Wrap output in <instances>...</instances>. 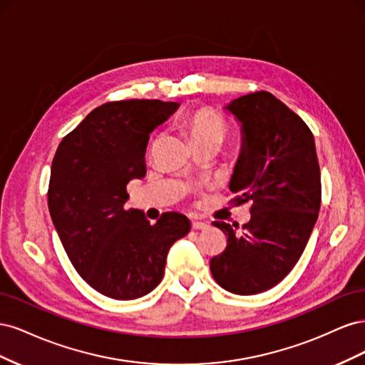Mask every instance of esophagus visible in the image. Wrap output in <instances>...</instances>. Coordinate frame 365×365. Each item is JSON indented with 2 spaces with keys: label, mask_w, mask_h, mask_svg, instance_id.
Masks as SVG:
<instances>
[{
  "label": "esophagus",
  "mask_w": 365,
  "mask_h": 365,
  "mask_svg": "<svg viewBox=\"0 0 365 365\" xmlns=\"http://www.w3.org/2000/svg\"><path fill=\"white\" fill-rule=\"evenodd\" d=\"M192 228L193 230H205V228H208V224L201 222V220H192Z\"/></svg>",
  "instance_id": "obj_1"
}]
</instances>
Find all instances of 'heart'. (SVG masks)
<instances>
[{
    "instance_id": "1",
    "label": "heart",
    "mask_w": 365,
    "mask_h": 365,
    "mask_svg": "<svg viewBox=\"0 0 365 365\" xmlns=\"http://www.w3.org/2000/svg\"><path fill=\"white\" fill-rule=\"evenodd\" d=\"M180 125L189 135L193 145H215L220 146L228 137L227 120L212 108H193L184 113L180 118Z\"/></svg>"
}]
</instances>
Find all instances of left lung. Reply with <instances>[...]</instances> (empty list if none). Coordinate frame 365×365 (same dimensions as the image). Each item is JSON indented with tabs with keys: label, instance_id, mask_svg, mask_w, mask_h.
<instances>
[{
	"label": "left lung",
	"instance_id": "left-lung-1",
	"mask_svg": "<svg viewBox=\"0 0 365 365\" xmlns=\"http://www.w3.org/2000/svg\"><path fill=\"white\" fill-rule=\"evenodd\" d=\"M242 123V150L230 190L236 205L251 202V219L210 260L219 286L239 295L271 289L303 254L322 204V175L311 129L268 91L242 96L227 106Z\"/></svg>",
	"mask_w": 365,
	"mask_h": 365
}]
</instances>
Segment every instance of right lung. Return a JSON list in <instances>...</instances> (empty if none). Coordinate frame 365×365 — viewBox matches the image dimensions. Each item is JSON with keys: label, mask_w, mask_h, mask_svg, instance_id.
I'll use <instances>...</instances> for the list:
<instances>
[{"label": "right lung", "mask_w": 365, "mask_h": 365, "mask_svg": "<svg viewBox=\"0 0 365 365\" xmlns=\"http://www.w3.org/2000/svg\"><path fill=\"white\" fill-rule=\"evenodd\" d=\"M176 108L148 98L103 103L54 153L47 193L54 228L81 277L115 300L155 289L170 247L190 230L181 213L150 224L141 210L125 208L128 182L146 175L149 134Z\"/></svg>", "instance_id": "add662e5"}]
</instances>
